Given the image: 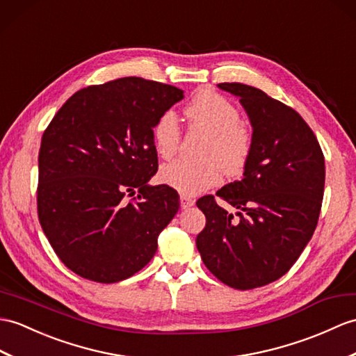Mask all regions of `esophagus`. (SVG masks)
Here are the masks:
<instances>
[{
  "label": "esophagus",
  "instance_id": "1",
  "mask_svg": "<svg viewBox=\"0 0 356 356\" xmlns=\"http://www.w3.org/2000/svg\"><path fill=\"white\" fill-rule=\"evenodd\" d=\"M194 198H191V197H188V195H184L181 194L180 195V206H181V209H188V208H191V206H194Z\"/></svg>",
  "mask_w": 356,
  "mask_h": 356
}]
</instances>
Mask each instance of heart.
<instances>
[{
    "label": "heart",
    "mask_w": 356,
    "mask_h": 356,
    "mask_svg": "<svg viewBox=\"0 0 356 356\" xmlns=\"http://www.w3.org/2000/svg\"><path fill=\"white\" fill-rule=\"evenodd\" d=\"M188 126L200 131L206 139L198 148L197 161L177 159L159 170L163 185L184 195H195L213 186L221 171L226 176H238L245 167L252 152V138L241 122L238 107L218 94H197L185 107ZM154 148L161 158L168 159L177 152L180 127L172 112H165L153 127Z\"/></svg>",
    "instance_id": "b5f03b06"
}]
</instances>
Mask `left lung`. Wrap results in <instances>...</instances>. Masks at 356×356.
I'll use <instances>...</instances> for the list:
<instances>
[{
  "label": "left lung",
  "instance_id": "obj_1",
  "mask_svg": "<svg viewBox=\"0 0 356 356\" xmlns=\"http://www.w3.org/2000/svg\"><path fill=\"white\" fill-rule=\"evenodd\" d=\"M239 98L252 124V152L243 177L197 200L206 226L195 244L213 276L236 290L282 277L316 230L325 189V158L316 135L291 107L261 89L220 83Z\"/></svg>",
  "mask_w": 356,
  "mask_h": 356
}]
</instances>
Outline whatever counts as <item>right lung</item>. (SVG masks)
<instances>
[{
    "mask_svg": "<svg viewBox=\"0 0 356 356\" xmlns=\"http://www.w3.org/2000/svg\"><path fill=\"white\" fill-rule=\"evenodd\" d=\"M181 98L179 88L124 77L80 89L44 131L38 216L76 275L120 282L158 250L180 202L172 188L148 185L158 171L153 127Z\"/></svg>",
    "mask_w": 356,
    "mask_h": 356,
    "instance_id": "right-lung-1",
    "label": "right lung"
}]
</instances>
